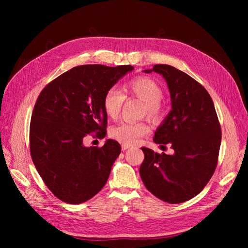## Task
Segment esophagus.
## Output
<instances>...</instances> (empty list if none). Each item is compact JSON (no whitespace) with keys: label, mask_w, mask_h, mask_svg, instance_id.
Wrapping results in <instances>:
<instances>
[{"label":"esophagus","mask_w":248,"mask_h":248,"mask_svg":"<svg viewBox=\"0 0 248 248\" xmlns=\"http://www.w3.org/2000/svg\"><path fill=\"white\" fill-rule=\"evenodd\" d=\"M129 148H130V146H128V145H122V151H126V150Z\"/></svg>","instance_id":"1"}]
</instances>
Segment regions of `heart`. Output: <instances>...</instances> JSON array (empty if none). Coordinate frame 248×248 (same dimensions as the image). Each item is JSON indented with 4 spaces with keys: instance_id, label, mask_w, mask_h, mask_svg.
<instances>
[{
    "instance_id": "heart-1",
    "label": "heart",
    "mask_w": 248,
    "mask_h": 248,
    "mask_svg": "<svg viewBox=\"0 0 248 248\" xmlns=\"http://www.w3.org/2000/svg\"><path fill=\"white\" fill-rule=\"evenodd\" d=\"M124 94L116 88H110L103 97V109L108 117L116 119L121 112L126 97H136L145 102L144 114L154 120H159L163 114L161 99L162 89L155 80L145 77L134 78L127 81L123 87ZM150 131L144 121H125L119 123L110 130L111 138L123 145H134Z\"/></svg>"
}]
</instances>
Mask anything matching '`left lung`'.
<instances>
[{
    "mask_svg": "<svg viewBox=\"0 0 248 248\" xmlns=\"http://www.w3.org/2000/svg\"><path fill=\"white\" fill-rule=\"evenodd\" d=\"M166 78L171 110L154 136V142L170 144L174 154L141 148L145 159L140 175L147 189L170 204L196 197L213 176L221 141L220 124L211 96L200 82L175 67L157 64ZM166 147V146H161Z\"/></svg>",
    "mask_w": 248,
    "mask_h": 248,
    "instance_id": "left-lung-1",
    "label": "left lung"
}]
</instances>
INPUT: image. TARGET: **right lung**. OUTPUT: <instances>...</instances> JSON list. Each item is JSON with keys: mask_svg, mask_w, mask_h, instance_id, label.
<instances>
[{"mask_svg": "<svg viewBox=\"0 0 248 248\" xmlns=\"http://www.w3.org/2000/svg\"><path fill=\"white\" fill-rule=\"evenodd\" d=\"M132 70L131 65H80L40 92L30 124V152L43 182L59 200L81 204L106 185L121 146L108 140L102 147H85L82 140L91 133L106 137L104 94Z\"/></svg>", "mask_w": 248, "mask_h": 248, "instance_id": "obj_1", "label": "right lung"}]
</instances>
